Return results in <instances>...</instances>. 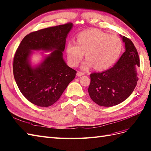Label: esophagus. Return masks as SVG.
<instances>
[{
  "label": "esophagus",
  "mask_w": 151,
  "mask_h": 151,
  "mask_svg": "<svg viewBox=\"0 0 151 151\" xmlns=\"http://www.w3.org/2000/svg\"><path fill=\"white\" fill-rule=\"evenodd\" d=\"M85 74L84 73V72H77V76L79 77H81L82 76H84Z\"/></svg>",
  "instance_id": "34e87169"
}]
</instances>
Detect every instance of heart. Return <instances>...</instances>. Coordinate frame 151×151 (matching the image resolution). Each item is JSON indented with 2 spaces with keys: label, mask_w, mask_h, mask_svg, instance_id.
Here are the masks:
<instances>
[{
  "label": "heart",
  "mask_w": 151,
  "mask_h": 151,
  "mask_svg": "<svg viewBox=\"0 0 151 151\" xmlns=\"http://www.w3.org/2000/svg\"><path fill=\"white\" fill-rule=\"evenodd\" d=\"M123 49V44L118 36L109 35L98 30H85L77 37V44L70 42L67 47V58L72 67L79 64L84 58L83 69L94 66L97 70H104L116 63Z\"/></svg>",
  "instance_id": "heart-1"
}]
</instances>
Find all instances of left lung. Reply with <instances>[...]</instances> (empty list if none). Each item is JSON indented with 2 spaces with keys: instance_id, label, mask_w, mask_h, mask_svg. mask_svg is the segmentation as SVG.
<instances>
[{
  "instance_id": "8db88e82",
  "label": "left lung",
  "mask_w": 151,
  "mask_h": 151,
  "mask_svg": "<svg viewBox=\"0 0 151 151\" xmlns=\"http://www.w3.org/2000/svg\"><path fill=\"white\" fill-rule=\"evenodd\" d=\"M122 37L126 50L117 63L107 70L91 74L88 92L91 99L99 106L119 104L131 96L137 85L136 68L140 66L137 50L131 40L125 36Z\"/></svg>"
}]
</instances>
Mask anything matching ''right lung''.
<instances>
[{"mask_svg": "<svg viewBox=\"0 0 151 151\" xmlns=\"http://www.w3.org/2000/svg\"><path fill=\"white\" fill-rule=\"evenodd\" d=\"M70 22L40 29L26 36L15 52L14 79L23 96L34 104L49 107L59 100L77 72L66 64L63 54ZM32 50L52 51L37 66L29 63Z\"/></svg>", "mask_w": 151, "mask_h": 151, "instance_id": "1", "label": "right lung"}]
</instances>
